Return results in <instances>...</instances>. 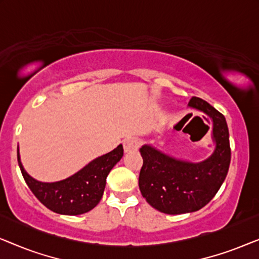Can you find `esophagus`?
Here are the masks:
<instances>
[{"label": "esophagus", "mask_w": 259, "mask_h": 259, "mask_svg": "<svg viewBox=\"0 0 259 259\" xmlns=\"http://www.w3.org/2000/svg\"><path fill=\"white\" fill-rule=\"evenodd\" d=\"M138 148H139V141L136 138H127V139L123 140V150H125L126 153L137 151Z\"/></svg>", "instance_id": "1"}]
</instances>
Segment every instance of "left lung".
<instances>
[{
    "mask_svg": "<svg viewBox=\"0 0 259 259\" xmlns=\"http://www.w3.org/2000/svg\"><path fill=\"white\" fill-rule=\"evenodd\" d=\"M189 107L212 120L214 150L210 157L192 162L166 154L150 144L140 148L144 164L139 189L147 203L162 213L182 214L200 210L215 196L229 171L231 150L224 115L200 98L191 99Z\"/></svg>",
    "mask_w": 259,
    "mask_h": 259,
    "instance_id": "obj_1",
    "label": "left lung"
}]
</instances>
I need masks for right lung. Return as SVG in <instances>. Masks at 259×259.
<instances>
[{
    "label": "right lung",
    "mask_w": 259,
    "mask_h": 259,
    "mask_svg": "<svg viewBox=\"0 0 259 259\" xmlns=\"http://www.w3.org/2000/svg\"><path fill=\"white\" fill-rule=\"evenodd\" d=\"M123 155L122 145L94 160L68 178L54 183L38 182L30 177L21 162L19 147L17 161L34 196L49 210L59 214L77 215L86 213L99 204L104 194L106 178Z\"/></svg>",
    "instance_id": "add662e5"
}]
</instances>
